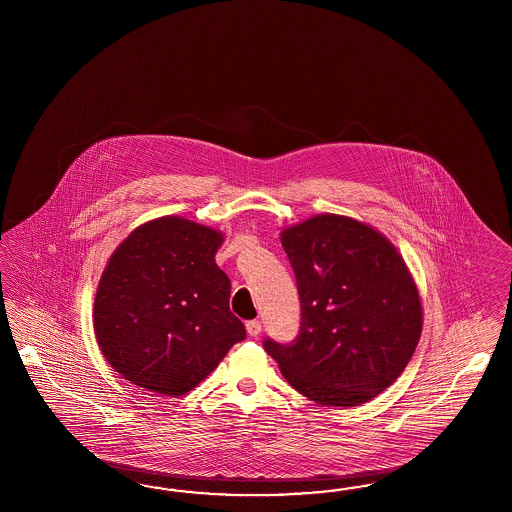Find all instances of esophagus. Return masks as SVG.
I'll use <instances>...</instances> for the list:
<instances>
[{
	"mask_svg": "<svg viewBox=\"0 0 512 512\" xmlns=\"http://www.w3.org/2000/svg\"><path fill=\"white\" fill-rule=\"evenodd\" d=\"M246 330H248L249 336H259L261 334V330H263V325H261V321H257V319H253V321H248L246 323Z\"/></svg>",
	"mask_w": 512,
	"mask_h": 512,
	"instance_id": "1",
	"label": "esophagus"
}]
</instances>
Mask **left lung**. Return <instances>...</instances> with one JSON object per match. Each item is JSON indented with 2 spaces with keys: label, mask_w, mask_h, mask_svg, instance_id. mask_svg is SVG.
Segmentation results:
<instances>
[{
  "label": "left lung",
  "mask_w": 512,
  "mask_h": 512,
  "mask_svg": "<svg viewBox=\"0 0 512 512\" xmlns=\"http://www.w3.org/2000/svg\"><path fill=\"white\" fill-rule=\"evenodd\" d=\"M295 270L302 326L293 343L264 341L283 377L311 402H370L402 375L422 332L419 289L385 234L319 214L281 231Z\"/></svg>",
  "instance_id": "left-lung-1"
}]
</instances>
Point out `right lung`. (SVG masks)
Returning a JSON list of instances; mask_svg holds the SVG:
<instances>
[{
  "mask_svg": "<svg viewBox=\"0 0 512 512\" xmlns=\"http://www.w3.org/2000/svg\"><path fill=\"white\" fill-rule=\"evenodd\" d=\"M223 233L180 216L142 223L110 255L93 302L95 340L114 372L165 396L197 387L246 338L216 264Z\"/></svg>",
  "mask_w": 512,
  "mask_h": 512,
  "instance_id": "1",
  "label": "right lung"
}]
</instances>
